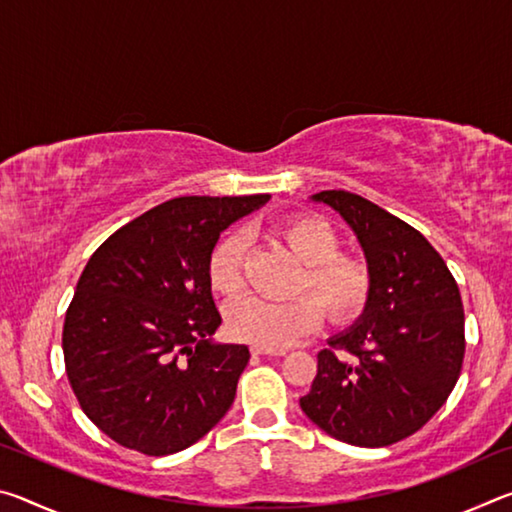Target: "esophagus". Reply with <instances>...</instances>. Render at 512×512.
Segmentation results:
<instances>
[{
	"mask_svg": "<svg viewBox=\"0 0 512 512\" xmlns=\"http://www.w3.org/2000/svg\"><path fill=\"white\" fill-rule=\"evenodd\" d=\"M250 352L259 354V357H284V354H287V350H282V348L273 350V348H262V345H253Z\"/></svg>",
	"mask_w": 512,
	"mask_h": 512,
	"instance_id": "esophagus-1",
	"label": "esophagus"
}]
</instances>
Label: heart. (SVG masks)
<instances>
[{
    "mask_svg": "<svg viewBox=\"0 0 512 512\" xmlns=\"http://www.w3.org/2000/svg\"><path fill=\"white\" fill-rule=\"evenodd\" d=\"M273 235L302 264L291 284V300L246 298L225 311L232 339L262 348H284L316 332L323 314L329 323L348 325L366 311L375 273L359 253H345L339 232L316 214H291L273 225ZM246 239L241 232L216 241L207 255V282L214 293L235 298L244 289Z\"/></svg>",
    "mask_w": 512,
    "mask_h": 512,
    "instance_id": "1",
    "label": "heart"
}]
</instances>
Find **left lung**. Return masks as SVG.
I'll return each mask as SVG.
<instances>
[{
	"label": "left lung",
	"mask_w": 512,
	"mask_h": 512,
	"mask_svg": "<svg viewBox=\"0 0 512 512\" xmlns=\"http://www.w3.org/2000/svg\"><path fill=\"white\" fill-rule=\"evenodd\" d=\"M314 201L350 223L375 289L359 323L318 352L300 409L348 445H393L422 429L454 391L465 357L461 291L445 259L409 223L343 189Z\"/></svg>",
	"instance_id": "left-lung-1"
}]
</instances>
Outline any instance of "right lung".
<instances>
[{
    "label": "right lung",
    "instance_id": "right-lung-1",
    "mask_svg": "<svg viewBox=\"0 0 512 512\" xmlns=\"http://www.w3.org/2000/svg\"><path fill=\"white\" fill-rule=\"evenodd\" d=\"M268 198H171L94 250L67 307L63 354L83 413L117 445L176 454L235 402L250 352L210 343L221 316L205 266L221 230Z\"/></svg>",
    "mask_w": 512,
    "mask_h": 512
}]
</instances>
